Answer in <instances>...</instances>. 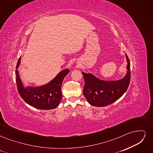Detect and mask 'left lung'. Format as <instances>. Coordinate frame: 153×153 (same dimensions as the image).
<instances>
[{"label":"left lung","mask_w":153,"mask_h":153,"mask_svg":"<svg viewBox=\"0 0 153 153\" xmlns=\"http://www.w3.org/2000/svg\"><path fill=\"white\" fill-rule=\"evenodd\" d=\"M128 61L126 75L117 81H103L91 73H82L84 78V95L88 102L94 106H105L113 103L124 94L129 85L131 78L130 62Z\"/></svg>","instance_id":"obj_1"}]
</instances>
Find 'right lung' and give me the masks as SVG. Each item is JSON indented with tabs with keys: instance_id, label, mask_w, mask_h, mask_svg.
I'll return each mask as SVG.
<instances>
[{
	"instance_id": "add662e5",
	"label": "right lung",
	"mask_w": 153,
	"mask_h": 153,
	"mask_svg": "<svg viewBox=\"0 0 153 153\" xmlns=\"http://www.w3.org/2000/svg\"><path fill=\"white\" fill-rule=\"evenodd\" d=\"M21 57L18 59L16 69L20 65ZM69 73V69L60 72L54 79L47 84L38 87L23 86L18 71L16 70V82L18 93L27 103L41 110L53 109L59 105L62 98L61 86L64 77Z\"/></svg>"
}]
</instances>
